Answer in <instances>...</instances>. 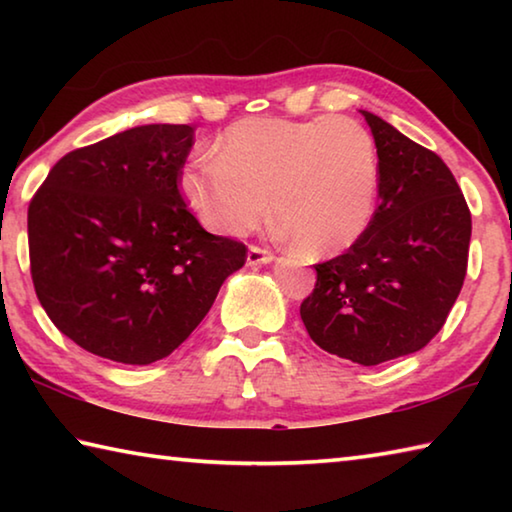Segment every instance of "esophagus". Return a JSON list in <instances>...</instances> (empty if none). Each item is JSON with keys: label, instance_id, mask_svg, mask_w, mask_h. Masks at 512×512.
I'll use <instances>...</instances> for the list:
<instances>
[{"label": "esophagus", "instance_id": "esophagus-1", "mask_svg": "<svg viewBox=\"0 0 512 512\" xmlns=\"http://www.w3.org/2000/svg\"><path fill=\"white\" fill-rule=\"evenodd\" d=\"M273 253L271 250H266V248H259V246H250L248 248V257H246V262L250 264V266H259V264H271L273 262Z\"/></svg>", "mask_w": 512, "mask_h": 512}]
</instances>
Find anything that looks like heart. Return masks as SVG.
<instances>
[{"mask_svg": "<svg viewBox=\"0 0 512 512\" xmlns=\"http://www.w3.org/2000/svg\"><path fill=\"white\" fill-rule=\"evenodd\" d=\"M180 173V189L207 228L241 237L268 219L309 255H336L370 225L379 155L350 117H253L232 124ZM272 201H267V196Z\"/></svg>", "mask_w": 512, "mask_h": 512, "instance_id": "1", "label": "heart"}]
</instances>
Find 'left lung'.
I'll use <instances>...</instances> for the list:
<instances>
[{
	"mask_svg": "<svg viewBox=\"0 0 512 512\" xmlns=\"http://www.w3.org/2000/svg\"><path fill=\"white\" fill-rule=\"evenodd\" d=\"M379 207L348 253L316 264L300 318L318 348L361 366L422 350L461 293L472 216L452 171L368 110Z\"/></svg>",
	"mask_w": 512,
	"mask_h": 512,
	"instance_id": "obj_1",
	"label": "left lung"
}]
</instances>
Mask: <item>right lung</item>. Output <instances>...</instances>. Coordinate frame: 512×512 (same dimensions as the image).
I'll return each mask as SVG.
<instances>
[{
    "label": "right lung",
    "mask_w": 512,
    "mask_h": 512,
    "mask_svg": "<svg viewBox=\"0 0 512 512\" xmlns=\"http://www.w3.org/2000/svg\"><path fill=\"white\" fill-rule=\"evenodd\" d=\"M187 124H149L60 158L29 205L31 277L60 332L146 366L194 332L246 246L203 230L178 180Z\"/></svg>",
    "instance_id": "add662e5"
}]
</instances>
